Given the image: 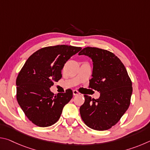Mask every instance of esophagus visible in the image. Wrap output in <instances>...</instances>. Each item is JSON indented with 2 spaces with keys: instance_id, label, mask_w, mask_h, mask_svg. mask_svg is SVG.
<instances>
[{
  "instance_id": "esophagus-1",
  "label": "esophagus",
  "mask_w": 150,
  "mask_h": 150,
  "mask_svg": "<svg viewBox=\"0 0 150 150\" xmlns=\"http://www.w3.org/2000/svg\"><path fill=\"white\" fill-rule=\"evenodd\" d=\"M73 95H79V94H80V93L77 90H73Z\"/></svg>"
}]
</instances>
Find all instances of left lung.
<instances>
[{
    "mask_svg": "<svg viewBox=\"0 0 150 150\" xmlns=\"http://www.w3.org/2000/svg\"><path fill=\"white\" fill-rule=\"evenodd\" d=\"M79 55H87L93 64L88 88L100 93L97 99L85 95L79 108L84 123L95 130L111 128L120 120L130 106L132 81L120 59L108 50L87 47Z\"/></svg>",
    "mask_w": 150,
    "mask_h": 150,
    "instance_id": "1",
    "label": "left lung"
}]
</instances>
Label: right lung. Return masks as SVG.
Masks as SVG:
<instances>
[{
	"instance_id": "1",
	"label": "right lung",
	"mask_w": 150,
	"mask_h": 150,
	"mask_svg": "<svg viewBox=\"0 0 150 150\" xmlns=\"http://www.w3.org/2000/svg\"><path fill=\"white\" fill-rule=\"evenodd\" d=\"M80 47L57 45L41 48L30 55L16 78V99L32 122L47 127L59 120L73 97L70 88L54 95L50 88L62 78V70Z\"/></svg>"
}]
</instances>
